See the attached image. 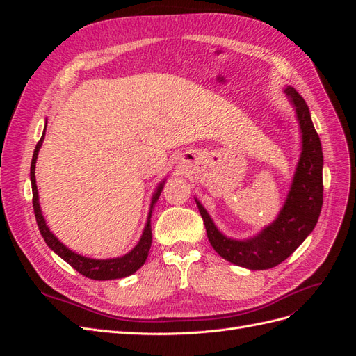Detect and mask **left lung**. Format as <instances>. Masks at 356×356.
<instances>
[{"label":"left lung","instance_id":"obj_1","mask_svg":"<svg viewBox=\"0 0 356 356\" xmlns=\"http://www.w3.org/2000/svg\"><path fill=\"white\" fill-rule=\"evenodd\" d=\"M293 102L301 131V154L284 208L277 218L254 238L236 241L224 236L196 199L212 248L224 260L250 270H266L293 254L315 229L322 208V147L312 123L309 106L294 88L285 89Z\"/></svg>","mask_w":356,"mask_h":356}]
</instances>
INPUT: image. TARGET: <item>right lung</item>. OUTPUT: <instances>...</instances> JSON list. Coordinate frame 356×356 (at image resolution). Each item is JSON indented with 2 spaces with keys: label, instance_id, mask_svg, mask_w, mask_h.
I'll return each mask as SVG.
<instances>
[{
  "label": "right lung",
  "instance_id": "1",
  "mask_svg": "<svg viewBox=\"0 0 356 356\" xmlns=\"http://www.w3.org/2000/svg\"><path fill=\"white\" fill-rule=\"evenodd\" d=\"M44 135H46V127H44V132H42V135H41V139L35 145L34 156H32V161H31L32 207H34L37 225H38L42 239L46 241L49 248H51V251H55L62 258V260H65L68 264H71V267H74L75 270L86 277L95 279V281H110V279H120V277L131 276L145 263L148 252H149V248H152L153 234H152V221H149V218H152L154 203L157 202L161 190H163L165 181L160 182L156 193H154V196L152 199V207H149V213H148L145 229L143 232L141 239H139V242L136 243V246L131 252H127L123 257L108 258V260H96V258H89V257H83L80 254H75L74 251L68 250V248L62 242H59L56 236L50 232L44 217H42L41 208H40L38 190H37V184H35V163H37V157H38L40 148L42 145V141H44Z\"/></svg>",
  "mask_w": 356,
  "mask_h": 356
}]
</instances>
